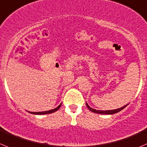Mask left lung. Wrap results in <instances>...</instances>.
<instances>
[{
  "mask_svg": "<svg viewBox=\"0 0 147 147\" xmlns=\"http://www.w3.org/2000/svg\"><path fill=\"white\" fill-rule=\"evenodd\" d=\"M86 105H87V107H88V109H89L90 111L94 112V113H99V114L111 115V114H114V113H118V112L121 111V110H123V108H126V107L128 105H124V106L121 107V108H118V109L110 110V111H99V110H95V109H94V108H92L91 107H90L89 105H88V104L87 103V102H86Z\"/></svg>",
  "mask_w": 147,
  "mask_h": 147,
  "instance_id": "8db88e82",
  "label": "left lung"
}]
</instances>
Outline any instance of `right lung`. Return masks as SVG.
<instances>
[{
	"instance_id": "add662e5",
	"label": "right lung",
	"mask_w": 147,
	"mask_h": 147,
	"mask_svg": "<svg viewBox=\"0 0 147 147\" xmlns=\"http://www.w3.org/2000/svg\"><path fill=\"white\" fill-rule=\"evenodd\" d=\"M61 105L62 104H60L59 105H58L57 108H54V109H52L50 110V111H42V112H30V111H28V113H31V114H34V115H44V114H49V113H54V112L57 111H58V110L59 109V108L61 107Z\"/></svg>"
}]
</instances>
